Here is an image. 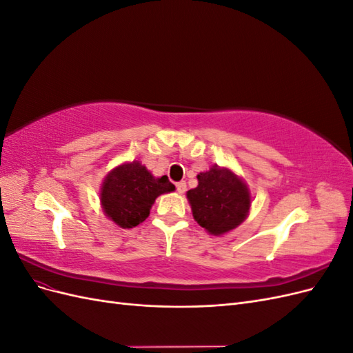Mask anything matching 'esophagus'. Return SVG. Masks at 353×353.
I'll return each mask as SVG.
<instances>
[{
	"instance_id": "34e87169",
	"label": "esophagus",
	"mask_w": 353,
	"mask_h": 353,
	"mask_svg": "<svg viewBox=\"0 0 353 353\" xmlns=\"http://www.w3.org/2000/svg\"><path fill=\"white\" fill-rule=\"evenodd\" d=\"M185 190H187V184L184 183V181H181V183H178V184H176V191H178L179 194L185 193Z\"/></svg>"
}]
</instances>
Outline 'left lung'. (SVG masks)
<instances>
[{
	"label": "left lung",
	"mask_w": 353,
	"mask_h": 353,
	"mask_svg": "<svg viewBox=\"0 0 353 353\" xmlns=\"http://www.w3.org/2000/svg\"><path fill=\"white\" fill-rule=\"evenodd\" d=\"M199 185L187 191L193 218L212 236H223L249 216L252 193L230 168L212 166L197 175Z\"/></svg>",
	"instance_id": "8db88e82"
}]
</instances>
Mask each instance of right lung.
Wrapping results in <instances>:
<instances>
[{
	"label": "right lung",
	"mask_w": 353,
	"mask_h": 353,
	"mask_svg": "<svg viewBox=\"0 0 353 353\" xmlns=\"http://www.w3.org/2000/svg\"><path fill=\"white\" fill-rule=\"evenodd\" d=\"M174 190L166 175L156 178L140 160H132L117 165L104 176L100 203L104 215L117 227L134 228L148 218L160 194Z\"/></svg>",
	"instance_id": "add662e5"
}]
</instances>
